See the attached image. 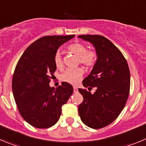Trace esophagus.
Returning <instances> with one entry per match:
<instances>
[{"label": "esophagus", "instance_id": "esophagus-1", "mask_svg": "<svg viewBox=\"0 0 146 146\" xmlns=\"http://www.w3.org/2000/svg\"><path fill=\"white\" fill-rule=\"evenodd\" d=\"M73 88H74V93L78 92V88L75 87V86H74V87H73Z\"/></svg>", "mask_w": 146, "mask_h": 146}]
</instances>
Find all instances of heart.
I'll return each mask as SVG.
<instances>
[{
    "label": "heart",
    "instance_id": "b5f03b06",
    "mask_svg": "<svg viewBox=\"0 0 146 146\" xmlns=\"http://www.w3.org/2000/svg\"><path fill=\"white\" fill-rule=\"evenodd\" d=\"M68 50L79 58L80 63L87 68H92L96 64L97 60L96 52L87 51V47L83 44L73 43L68 47ZM54 64L57 69L63 68L64 64L60 52H57L54 55ZM83 73L84 71L82 68L67 69L60 74V80L70 84L76 85L82 79Z\"/></svg>",
    "mask_w": 146,
    "mask_h": 146
}]
</instances>
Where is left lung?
Returning <instances> with one entry per match:
<instances>
[{"label": "left lung", "mask_w": 146, "mask_h": 146, "mask_svg": "<svg viewBox=\"0 0 146 146\" xmlns=\"http://www.w3.org/2000/svg\"><path fill=\"white\" fill-rule=\"evenodd\" d=\"M80 38L92 44L97 60L90 74L82 81L94 94L78 88L83 102L78 107L84 124L100 129L118 118L126 104L130 88V72L123 54L109 39L100 35H80Z\"/></svg>", "instance_id": "obj_1"}]
</instances>
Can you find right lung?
Returning a JSON list of instances; mask_svg holds the SVG:
<instances>
[{
	"mask_svg": "<svg viewBox=\"0 0 146 146\" xmlns=\"http://www.w3.org/2000/svg\"><path fill=\"white\" fill-rule=\"evenodd\" d=\"M73 37L74 35L38 38L25 50L17 64L12 79L14 97L21 116L36 128H48L57 123L62 105L74 91L68 82H63L57 88L49 85L56 70L54 55Z\"/></svg>",
	"mask_w": 146,
	"mask_h": 146,
	"instance_id": "obj_1",
	"label": "right lung"
}]
</instances>
